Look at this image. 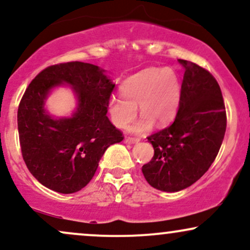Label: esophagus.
Returning a JSON list of instances; mask_svg holds the SVG:
<instances>
[{"instance_id":"obj_1","label":"esophagus","mask_w":250,"mask_h":250,"mask_svg":"<svg viewBox=\"0 0 250 250\" xmlns=\"http://www.w3.org/2000/svg\"><path fill=\"white\" fill-rule=\"evenodd\" d=\"M125 141L129 143H137L140 142V137H134V136H128Z\"/></svg>"}]
</instances>
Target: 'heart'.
Segmentation results:
<instances>
[{
    "instance_id": "obj_1",
    "label": "heart",
    "mask_w": 250,
    "mask_h": 250,
    "mask_svg": "<svg viewBox=\"0 0 250 250\" xmlns=\"http://www.w3.org/2000/svg\"><path fill=\"white\" fill-rule=\"evenodd\" d=\"M121 93L109 100L111 121L117 128H125L136 116L139 105L142 117L131 129L143 133L154 122L165 125L173 119L180 101V82L170 68H147L125 80Z\"/></svg>"
}]
</instances>
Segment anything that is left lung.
Returning a JSON list of instances; mask_svg holds the SVG:
<instances>
[{"mask_svg":"<svg viewBox=\"0 0 250 250\" xmlns=\"http://www.w3.org/2000/svg\"><path fill=\"white\" fill-rule=\"evenodd\" d=\"M180 63L185 74L176 117L167 128L147 137L154 156L142 166L149 185L163 191L182 190L208 170L227 127L225 101L216 79L196 63Z\"/></svg>","mask_w":250,"mask_h":250,"instance_id":"obj_1","label":"left lung"}]
</instances>
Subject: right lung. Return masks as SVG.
<instances>
[{"label":"right lung","mask_w":250,"mask_h":250,"mask_svg":"<svg viewBox=\"0 0 250 250\" xmlns=\"http://www.w3.org/2000/svg\"><path fill=\"white\" fill-rule=\"evenodd\" d=\"M103 71L79 61L49 65L30 82L20 102L17 127L25 166L57 193L85 187L107 148L125 137L107 116L115 84ZM61 83L73 85L79 107L73 118L57 120L45 113L44 100Z\"/></svg>","instance_id":"right-lung-1"}]
</instances>
